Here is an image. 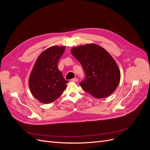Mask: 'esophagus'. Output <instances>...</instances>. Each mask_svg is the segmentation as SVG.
I'll list each match as a JSON object with an SVG mask.
<instances>
[{"label": "esophagus", "instance_id": "34e87169", "mask_svg": "<svg viewBox=\"0 0 150 150\" xmlns=\"http://www.w3.org/2000/svg\"><path fill=\"white\" fill-rule=\"evenodd\" d=\"M71 81H74V82H78V78H73V79H71Z\"/></svg>", "mask_w": 150, "mask_h": 150}]
</instances>
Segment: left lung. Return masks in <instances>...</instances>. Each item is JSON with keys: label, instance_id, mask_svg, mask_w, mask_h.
Masks as SVG:
<instances>
[{"label": "left lung", "instance_id": "obj_1", "mask_svg": "<svg viewBox=\"0 0 150 150\" xmlns=\"http://www.w3.org/2000/svg\"><path fill=\"white\" fill-rule=\"evenodd\" d=\"M71 53L83 67L86 78L80 83L84 91L96 98L110 96L117 88L121 74L112 57L96 44L71 49Z\"/></svg>", "mask_w": 150, "mask_h": 150}]
</instances>
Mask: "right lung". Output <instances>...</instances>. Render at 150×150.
Returning <instances> with one entry per match:
<instances>
[{
  "label": "right lung",
  "mask_w": 150,
  "mask_h": 150,
  "mask_svg": "<svg viewBox=\"0 0 150 150\" xmlns=\"http://www.w3.org/2000/svg\"><path fill=\"white\" fill-rule=\"evenodd\" d=\"M66 46H54L44 51L36 60L29 79L32 94L44 104L51 103L59 98L68 82L58 69L59 59Z\"/></svg>",
  "instance_id": "add662e5"
}]
</instances>
